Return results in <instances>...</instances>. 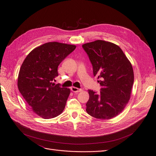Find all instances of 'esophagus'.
I'll return each instance as SVG.
<instances>
[{
    "label": "esophagus",
    "mask_w": 156,
    "mask_h": 156,
    "mask_svg": "<svg viewBox=\"0 0 156 156\" xmlns=\"http://www.w3.org/2000/svg\"><path fill=\"white\" fill-rule=\"evenodd\" d=\"M71 90L72 91H73V93H78V92H81L82 91L81 89H79L78 87H71Z\"/></svg>",
    "instance_id": "1"
}]
</instances>
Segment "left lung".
<instances>
[{
  "instance_id": "obj_1",
  "label": "left lung",
  "mask_w": 156,
  "mask_h": 156,
  "mask_svg": "<svg viewBox=\"0 0 156 156\" xmlns=\"http://www.w3.org/2000/svg\"><path fill=\"white\" fill-rule=\"evenodd\" d=\"M93 65V75L98 76L102 86L99 93L88 90L90 99L86 112L102 120L114 118L128 104L134 82L132 65L120 48L102 40L82 46Z\"/></svg>"
}]
</instances>
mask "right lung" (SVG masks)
I'll return each mask as SVG.
<instances>
[{"instance_id":"right-lung-1","label":"right lung","mask_w":156,"mask_h":156,"mask_svg":"<svg viewBox=\"0 0 156 156\" xmlns=\"http://www.w3.org/2000/svg\"><path fill=\"white\" fill-rule=\"evenodd\" d=\"M76 46L50 42L34 49L22 63L18 87L28 104L37 115L49 119L59 115L70 93L69 88L53 83L57 69Z\"/></svg>"}]
</instances>
